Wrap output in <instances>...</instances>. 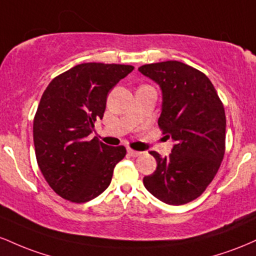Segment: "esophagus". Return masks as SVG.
Wrapping results in <instances>:
<instances>
[{"instance_id":"1","label":"esophagus","mask_w":256,"mask_h":256,"mask_svg":"<svg viewBox=\"0 0 256 256\" xmlns=\"http://www.w3.org/2000/svg\"><path fill=\"white\" fill-rule=\"evenodd\" d=\"M128 154L130 155V156L136 158V156H140V155L142 154V152H137V150H134V149H131V148H128Z\"/></svg>"}]
</instances>
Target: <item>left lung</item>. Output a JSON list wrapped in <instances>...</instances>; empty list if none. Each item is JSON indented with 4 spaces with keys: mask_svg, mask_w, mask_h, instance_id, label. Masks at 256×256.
Segmentation results:
<instances>
[{
    "mask_svg": "<svg viewBox=\"0 0 256 256\" xmlns=\"http://www.w3.org/2000/svg\"><path fill=\"white\" fill-rule=\"evenodd\" d=\"M138 71L162 91L158 124L176 142L168 156L150 152L158 166L143 184L167 204H185L204 192L224 158V106L207 76L189 64L164 61L143 64Z\"/></svg>",
    "mask_w": 256,
    "mask_h": 256,
    "instance_id": "obj_1",
    "label": "left lung"
}]
</instances>
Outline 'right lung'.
I'll use <instances>...</instances> for the list:
<instances>
[{
	"instance_id": "obj_1",
	"label": "right lung",
	"mask_w": 256,
	"mask_h": 256,
	"mask_svg": "<svg viewBox=\"0 0 256 256\" xmlns=\"http://www.w3.org/2000/svg\"><path fill=\"white\" fill-rule=\"evenodd\" d=\"M132 71L130 64H80L44 90L34 119V152L46 183L62 198L84 204L110 184L125 146L90 134L104 118L108 92Z\"/></svg>"
}]
</instances>
